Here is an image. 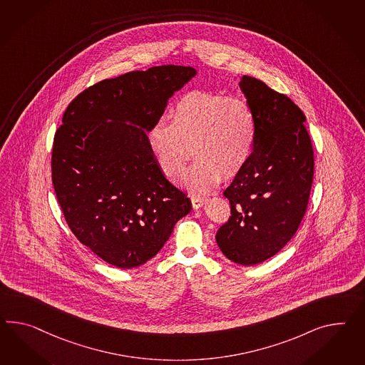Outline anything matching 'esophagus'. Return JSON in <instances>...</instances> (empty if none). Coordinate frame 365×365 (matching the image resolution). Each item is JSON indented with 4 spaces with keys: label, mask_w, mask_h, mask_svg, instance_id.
Listing matches in <instances>:
<instances>
[{
    "label": "esophagus",
    "mask_w": 365,
    "mask_h": 365,
    "mask_svg": "<svg viewBox=\"0 0 365 365\" xmlns=\"http://www.w3.org/2000/svg\"><path fill=\"white\" fill-rule=\"evenodd\" d=\"M206 202V197L202 196H193L192 197V205L195 209H200L201 206L204 205Z\"/></svg>",
    "instance_id": "34e87169"
}]
</instances>
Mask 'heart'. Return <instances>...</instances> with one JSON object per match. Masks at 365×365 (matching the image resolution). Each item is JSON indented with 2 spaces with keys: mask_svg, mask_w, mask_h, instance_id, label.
I'll list each match as a JSON object with an SVG mask.
<instances>
[{
  "mask_svg": "<svg viewBox=\"0 0 365 365\" xmlns=\"http://www.w3.org/2000/svg\"><path fill=\"white\" fill-rule=\"evenodd\" d=\"M169 119L150 127L148 145L161 170L172 178H178L192 147L197 160L181 180L195 192L209 190L221 178H234L252 158L257 119L243 99L195 90L178 99Z\"/></svg>",
  "mask_w": 365,
  "mask_h": 365,
  "instance_id": "obj_1",
  "label": "heart"
}]
</instances>
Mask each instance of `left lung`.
Masks as SVG:
<instances>
[{
    "label": "left lung",
    "instance_id": "1",
    "mask_svg": "<svg viewBox=\"0 0 365 365\" xmlns=\"http://www.w3.org/2000/svg\"><path fill=\"white\" fill-rule=\"evenodd\" d=\"M240 87L257 119L252 158L224 196L230 217L215 234L230 261L252 266L286 246L304 217L314 180L306 116L289 96L243 75Z\"/></svg>",
    "mask_w": 365,
    "mask_h": 365
}]
</instances>
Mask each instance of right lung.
<instances>
[{"label": "right lung", "instance_id": "1", "mask_svg": "<svg viewBox=\"0 0 365 365\" xmlns=\"http://www.w3.org/2000/svg\"><path fill=\"white\" fill-rule=\"evenodd\" d=\"M193 67L156 66L104 79L66 108L51 153V178L66 222L104 262L133 269L161 250L189 197L161 172L147 132Z\"/></svg>", "mask_w": 365, "mask_h": 365}]
</instances>
